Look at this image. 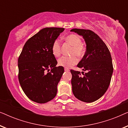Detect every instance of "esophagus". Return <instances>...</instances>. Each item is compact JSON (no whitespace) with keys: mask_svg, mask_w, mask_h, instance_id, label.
Masks as SVG:
<instances>
[{"mask_svg":"<svg viewBox=\"0 0 128 128\" xmlns=\"http://www.w3.org/2000/svg\"><path fill=\"white\" fill-rule=\"evenodd\" d=\"M64 71H65V72H69V69H68V68H64Z\"/></svg>","mask_w":128,"mask_h":128,"instance_id":"1","label":"esophagus"}]
</instances>
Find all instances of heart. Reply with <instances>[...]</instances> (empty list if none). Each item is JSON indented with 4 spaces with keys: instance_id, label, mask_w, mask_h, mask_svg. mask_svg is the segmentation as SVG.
<instances>
[{
    "instance_id": "heart-1",
    "label": "heart",
    "mask_w": 128,
    "mask_h": 128,
    "mask_svg": "<svg viewBox=\"0 0 128 128\" xmlns=\"http://www.w3.org/2000/svg\"><path fill=\"white\" fill-rule=\"evenodd\" d=\"M66 42L72 46L70 54L76 55L81 57L84 54V48L82 44L81 38L76 34H70L64 38ZM52 53L55 57H58L60 55V43L58 40H55L53 42L51 46ZM78 62V59L76 55L71 56H62L58 59V64L60 66L68 68L76 64Z\"/></svg>"
}]
</instances>
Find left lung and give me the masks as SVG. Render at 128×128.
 <instances>
[{"label":"left lung","instance_id":"obj_1","mask_svg":"<svg viewBox=\"0 0 128 128\" xmlns=\"http://www.w3.org/2000/svg\"><path fill=\"white\" fill-rule=\"evenodd\" d=\"M70 31L84 40L86 52L78 67L87 71L82 77L80 72L70 70L73 93L80 101L94 102L104 95L110 86L113 73L111 54L106 44L93 31L78 28Z\"/></svg>","mask_w":128,"mask_h":128}]
</instances>
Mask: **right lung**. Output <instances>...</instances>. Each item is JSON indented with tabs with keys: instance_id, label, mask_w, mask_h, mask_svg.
Returning <instances> with one entry per match:
<instances>
[{
	"instance_id": "right-lung-1",
	"label": "right lung",
	"mask_w": 128,
	"mask_h": 128,
	"mask_svg": "<svg viewBox=\"0 0 128 128\" xmlns=\"http://www.w3.org/2000/svg\"><path fill=\"white\" fill-rule=\"evenodd\" d=\"M64 31L56 27L41 30L26 42L18 58L19 82L26 95L34 102L46 103L56 95L64 68L56 66L51 46Z\"/></svg>"
}]
</instances>
